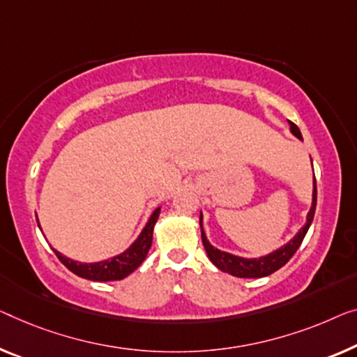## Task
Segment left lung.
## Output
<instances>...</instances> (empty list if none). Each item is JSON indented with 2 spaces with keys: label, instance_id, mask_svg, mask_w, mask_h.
I'll return each instance as SVG.
<instances>
[{
  "label": "left lung",
  "instance_id": "1",
  "mask_svg": "<svg viewBox=\"0 0 357 357\" xmlns=\"http://www.w3.org/2000/svg\"><path fill=\"white\" fill-rule=\"evenodd\" d=\"M289 125H290L291 135L296 136L300 141H303L300 128H298L295 123H291V121H289ZM316 202H317V188H316V178H314V179H312L311 208L306 215L305 226H303L301 229L298 231L289 242L284 243V245L279 247L278 250H274V252L264 255V257H258V258L238 257V255H234V253H229V252H225V250L213 247L211 243L208 242V238H206V234L204 231V216H202V211H200L202 242H204L205 252H206V255H208L210 261L215 264L218 269H221L222 273L236 275V278L257 279V278H266V275L275 273V271L280 269L282 266H284L291 257H294L296 250L300 248L303 238H305L307 229H310L312 218H314Z\"/></svg>",
  "mask_w": 357,
  "mask_h": 357
}]
</instances>
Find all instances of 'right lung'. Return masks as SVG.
Listing matches in <instances>:
<instances>
[{
	"label": "right lung",
	"mask_w": 357,
	"mask_h": 357,
	"mask_svg": "<svg viewBox=\"0 0 357 357\" xmlns=\"http://www.w3.org/2000/svg\"><path fill=\"white\" fill-rule=\"evenodd\" d=\"M158 215H160V206L153 210V213L149 218L146 226L142 227V231L135 242L128 247L125 252H121L115 257L102 259V261L96 263H82L77 261V259H72L62 255L59 250H54L57 258L61 259V263L66 266L67 269H70L73 274H77L78 278L96 280V282H110V280H121L130 275L132 271L139 268L141 263L144 261L149 250L152 245V236H153V226L158 220ZM36 222L40 221L36 218ZM41 229V227H40ZM43 232V231H41Z\"/></svg>",
	"instance_id": "1"
}]
</instances>
